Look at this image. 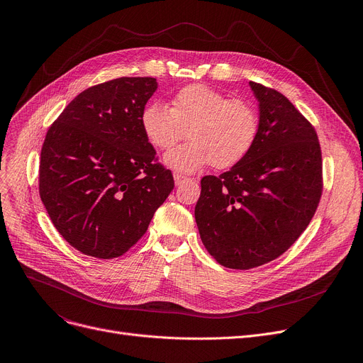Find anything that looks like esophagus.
Returning a JSON list of instances; mask_svg holds the SVG:
<instances>
[{
  "mask_svg": "<svg viewBox=\"0 0 363 363\" xmlns=\"http://www.w3.org/2000/svg\"><path fill=\"white\" fill-rule=\"evenodd\" d=\"M174 179H175V184H177V185H181V184H184L185 181H188V178H186V177H184V175L178 174V172H175V174H174Z\"/></svg>",
  "mask_w": 363,
  "mask_h": 363,
  "instance_id": "obj_1",
  "label": "esophagus"
}]
</instances>
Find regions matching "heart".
<instances>
[{"instance_id": "1", "label": "heart", "mask_w": 363, "mask_h": 363, "mask_svg": "<svg viewBox=\"0 0 363 363\" xmlns=\"http://www.w3.org/2000/svg\"><path fill=\"white\" fill-rule=\"evenodd\" d=\"M142 129L152 146L171 149L164 162L181 174L214 164L227 169L241 164L260 135V113L252 101L231 97L205 84H191L175 93L172 108L153 101L142 112Z\"/></svg>"}]
</instances>
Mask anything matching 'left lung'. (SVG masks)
Returning <instances> with one entry per match:
<instances>
[{
    "mask_svg": "<svg viewBox=\"0 0 363 363\" xmlns=\"http://www.w3.org/2000/svg\"><path fill=\"white\" fill-rule=\"evenodd\" d=\"M260 101V135L248 157L201 179V240L228 269L250 270L287 251L312 221L323 191L318 133L280 91L250 82Z\"/></svg>",
    "mask_w": 363,
    "mask_h": 363,
    "instance_id": "1",
    "label": "left lung"
}]
</instances>
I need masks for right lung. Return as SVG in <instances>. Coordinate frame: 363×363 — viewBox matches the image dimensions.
<instances>
[{"mask_svg": "<svg viewBox=\"0 0 363 363\" xmlns=\"http://www.w3.org/2000/svg\"><path fill=\"white\" fill-rule=\"evenodd\" d=\"M153 77H119L77 94L47 130L38 192L51 223L80 252L123 255L146 233L174 177L142 129Z\"/></svg>", "mask_w": 363, "mask_h": 363, "instance_id": "obj_1", "label": "right lung"}]
</instances>
